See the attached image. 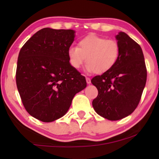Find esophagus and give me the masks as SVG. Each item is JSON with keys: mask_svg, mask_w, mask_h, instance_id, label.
I'll return each mask as SVG.
<instances>
[{"mask_svg": "<svg viewBox=\"0 0 159 159\" xmlns=\"http://www.w3.org/2000/svg\"><path fill=\"white\" fill-rule=\"evenodd\" d=\"M86 81H87V83L88 84H90L91 83V80H90V78H86Z\"/></svg>", "mask_w": 159, "mask_h": 159, "instance_id": "obj_1", "label": "esophagus"}]
</instances>
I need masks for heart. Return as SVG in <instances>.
Here are the masks:
<instances>
[{
	"label": "heart",
	"instance_id": "b5f03b06",
	"mask_svg": "<svg viewBox=\"0 0 159 159\" xmlns=\"http://www.w3.org/2000/svg\"><path fill=\"white\" fill-rule=\"evenodd\" d=\"M120 57V46L114 39H107L96 34H90L79 40L77 46L68 49L69 63L78 69L86 59V70L102 74L116 65Z\"/></svg>",
	"mask_w": 159,
	"mask_h": 159
}]
</instances>
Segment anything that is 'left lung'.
<instances>
[{"label":"left lung","mask_w":159,"mask_h":159,"mask_svg":"<svg viewBox=\"0 0 159 159\" xmlns=\"http://www.w3.org/2000/svg\"><path fill=\"white\" fill-rule=\"evenodd\" d=\"M116 39L120 46L116 65L91 80L98 93L93 107L98 115L109 120H121L135 110L147 75L140 45L124 32H120Z\"/></svg>","instance_id":"8db88e82"}]
</instances>
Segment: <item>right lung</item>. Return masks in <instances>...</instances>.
I'll list each match as a JSON object with an SVG mask.
<instances>
[{
  "mask_svg": "<svg viewBox=\"0 0 159 159\" xmlns=\"http://www.w3.org/2000/svg\"><path fill=\"white\" fill-rule=\"evenodd\" d=\"M75 33L45 27L20 50L17 88L26 111L40 121L50 123L64 116L75 95L87 87L84 76L69 63L68 49Z\"/></svg>",
  "mask_w": 159,
  "mask_h": 159,
  "instance_id": "1",
  "label": "right lung"
}]
</instances>
